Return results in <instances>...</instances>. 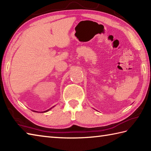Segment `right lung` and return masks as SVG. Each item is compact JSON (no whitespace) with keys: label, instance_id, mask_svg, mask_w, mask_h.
<instances>
[{"label":"right lung","instance_id":"obj_1","mask_svg":"<svg viewBox=\"0 0 151 151\" xmlns=\"http://www.w3.org/2000/svg\"><path fill=\"white\" fill-rule=\"evenodd\" d=\"M51 108H50V109H51ZM50 109H49V110H46V111H43V112H47V111H48L49 110H50ZM42 112H43V111H42Z\"/></svg>","mask_w":151,"mask_h":151}]
</instances>
